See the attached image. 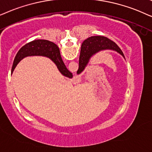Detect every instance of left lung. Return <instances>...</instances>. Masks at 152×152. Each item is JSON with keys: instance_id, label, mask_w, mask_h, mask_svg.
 <instances>
[{"instance_id": "left-lung-1", "label": "left lung", "mask_w": 152, "mask_h": 152, "mask_svg": "<svg viewBox=\"0 0 152 152\" xmlns=\"http://www.w3.org/2000/svg\"><path fill=\"white\" fill-rule=\"evenodd\" d=\"M105 50H114L125 59L122 50L112 40L104 36H92L85 40L81 45L77 74H81L83 72L93 56Z\"/></svg>"}]
</instances>
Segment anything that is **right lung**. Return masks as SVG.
<instances>
[{"mask_svg": "<svg viewBox=\"0 0 152 152\" xmlns=\"http://www.w3.org/2000/svg\"><path fill=\"white\" fill-rule=\"evenodd\" d=\"M42 56L48 58L56 64L58 70L63 76L70 78H72V74L66 69L62 61L58 46L53 42L45 39L34 40L20 48L14 60L12 74L22 59L28 56Z\"/></svg>", "mask_w": 152, "mask_h": 152, "instance_id": "right-lung-1", "label": "right lung"}]
</instances>
